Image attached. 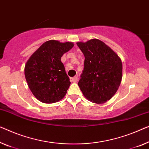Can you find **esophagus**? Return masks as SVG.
Listing matches in <instances>:
<instances>
[{
	"label": "esophagus",
	"instance_id": "obj_1",
	"mask_svg": "<svg viewBox=\"0 0 149 149\" xmlns=\"http://www.w3.org/2000/svg\"><path fill=\"white\" fill-rule=\"evenodd\" d=\"M71 80H72V82H74V83H76L77 80H78V77H77V76L72 77V78H71Z\"/></svg>",
	"mask_w": 149,
	"mask_h": 149
}]
</instances>
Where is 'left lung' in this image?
<instances>
[{"label": "left lung", "instance_id": "1", "mask_svg": "<svg viewBox=\"0 0 149 149\" xmlns=\"http://www.w3.org/2000/svg\"><path fill=\"white\" fill-rule=\"evenodd\" d=\"M85 57L78 86L93 103L104 104L116 94L123 77L120 58L109 46L97 39L77 42Z\"/></svg>", "mask_w": 149, "mask_h": 149}]
</instances>
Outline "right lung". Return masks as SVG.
<instances>
[{"mask_svg": "<svg viewBox=\"0 0 149 149\" xmlns=\"http://www.w3.org/2000/svg\"><path fill=\"white\" fill-rule=\"evenodd\" d=\"M72 42L49 40L33 53L25 66V75L33 94L40 102H57L65 96L71 82L61 61L74 47Z\"/></svg>", "mask_w": 149, "mask_h": 149, "instance_id": "obj_1", "label": "right lung"}]
</instances>
